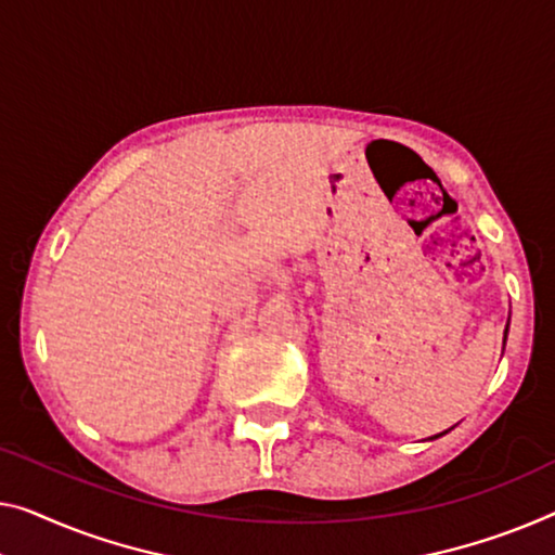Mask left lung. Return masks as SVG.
I'll return each instance as SVG.
<instances>
[{
  "label": "left lung",
  "instance_id": "obj_1",
  "mask_svg": "<svg viewBox=\"0 0 555 555\" xmlns=\"http://www.w3.org/2000/svg\"><path fill=\"white\" fill-rule=\"evenodd\" d=\"M506 334H508V324H506ZM503 344H506V338H503ZM449 431H451V428H449ZM449 431H443V434H449ZM443 434H436V436H431V441H434V438H441Z\"/></svg>",
  "mask_w": 555,
  "mask_h": 555
}]
</instances>
